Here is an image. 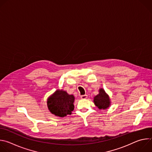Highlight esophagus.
Masks as SVG:
<instances>
[{
	"label": "esophagus",
	"instance_id": "34e87169",
	"mask_svg": "<svg viewBox=\"0 0 152 152\" xmlns=\"http://www.w3.org/2000/svg\"><path fill=\"white\" fill-rule=\"evenodd\" d=\"M88 97V96L86 95V94H85V95H82V96H80V98L82 99H86Z\"/></svg>",
	"mask_w": 152,
	"mask_h": 152
}]
</instances>
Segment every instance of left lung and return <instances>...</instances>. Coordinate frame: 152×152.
Segmentation results:
<instances>
[{"mask_svg": "<svg viewBox=\"0 0 152 152\" xmlns=\"http://www.w3.org/2000/svg\"><path fill=\"white\" fill-rule=\"evenodd\" d=\"M94 102L100 110L106 109L110 105V99L102 88L99 90V94L94 97Z\"/></svg>", "mask_w": 152, "mask_h": 152, "instance_id": "obj_1", "label": "left lung"}]
</instances>
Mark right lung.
Wrapping results in <instances>:
<instances>
[{
  "instance_id": "right-lung-1",
  "label": "right lung",
  "mask_w": 152,
  "mask_h": 152,
  "mask_svg": "<svg viewBox=\"0 0 152 152\" xmlns=\"http://www.w3.org/2000/svg\"><path fill=\"white\" fill-rule=\"evenodd\" d=\"M75 97L66 91L57 90L48 99V106L50 113L56 116L64 117L71 114L74 110Z\"/></svg>"
}]
</instances>
